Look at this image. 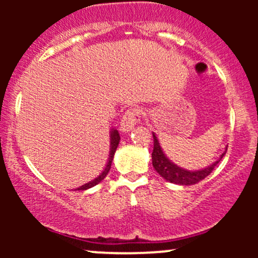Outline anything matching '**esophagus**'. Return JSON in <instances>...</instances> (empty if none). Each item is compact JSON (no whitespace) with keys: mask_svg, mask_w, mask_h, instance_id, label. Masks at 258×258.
Listing matches in <instances>:
<instances>
[{"mask_svg":"<svg viewBox=\"0 0 258 258\" xmlns=\"http://www.w3.org/2000/svg\"><path fill=\"white\" fill-rule=\"evenodd\" d=\"M141 115L142 112L137 108L128 109L123 115L122 120L120 122V131L122 132H130L137 123L141 121Z\"/></svg>","mask_w":258,"mask_h":258,"instance_id":"esophagus-1","label":"esophagus"}]
</instances>
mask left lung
I'll use <instances>...</instances> for the list:
<instances>
[{"instance_id": "1", "label": "left lung", "mask_w": 258, "mask_h": 258, "mask_svg": "<svg viewBox=\"0 0 258 258\" xmlns=\"http://www.w3.org/2000/svg\"><path fill=\"white\" fill-rule=\"evenodd\" d=\"M153 137L154 149L152 153V160L154 168H155L156 172H158L162 178L179 185H193L197 184L198 182H200V180H203L204 178H206V177L212 172V170L217 166V164L221 161V159L226 155L227 152V149L224 150V152L222 153V155L220 156V159H218L217 161H215L212 165H210V166L203 168V170L189 171L185 170V168L177 166L176 164H173V162L167 158L164 150H162L161 146H160L159 139L154 132Z\"/></svg>"}]
</instances>
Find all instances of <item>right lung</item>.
Returning <instances> with one entry per match:
<instances>
[{"mask_svg":"<svg viewBox=\"0 0 258 258\" xmlns=\"http://www.w3.org/2000/svg\"><path fill=\"white\" fill-rule=\"evenodd\" d=\"M119 142H120L119 131L115 128H111L110 130V152H109V158H108V161H106L104 170H103L102 173H100L98 177H96L93 180H90L88 183H86V184L81 185L80 188H78V190H86V189H90V188H92V186L98 184V183H100L103 179L105 178L106 174H108L109 170H110V167H111L112 159H114V154H115V152H116L117 146H119Z\"/></svg>","mask_w":258,"mask_h":258,"instance_id":"obj_1","label":"right lung"}]
</instances>
